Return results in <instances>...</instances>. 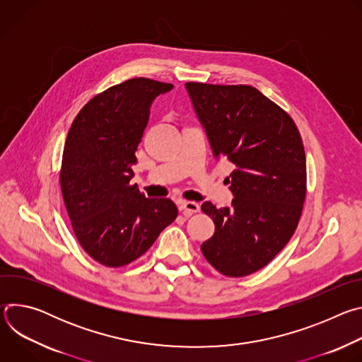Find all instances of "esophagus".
Returning a JSON list of instances; mask_svg holds the SVG:
<instances>
[{"mask_svg":"<svg viewBox=\"0 0 362 362\" xmlns=\"http://www.w3.org/2000/svg\"><path fill=\"white\" fill-rule=\"evenodd\" d=\"M179 211L183 216H192L193 214H197L200 211V206L196 202H182L179 204Z\"/></svg>","mask_w":362,"mask_h":362,"instance_id":"1","label":"esophagus"}]
</instances>
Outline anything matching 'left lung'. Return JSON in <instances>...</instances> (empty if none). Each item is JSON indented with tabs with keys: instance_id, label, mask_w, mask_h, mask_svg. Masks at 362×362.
Here are the masks:
<instances>
[{
	"instance_id": "obj_1",
	"label": "left lung",
	"mask_w": 362,
	"mask_h": 362,
	"mask_svg": "<svg viewBox=\"0 0 362 362\" xmlns=\"http://www.w3.org/2000/svg\"><path fill=\"white\" fill-rule=\"evenodd\" d=\"M214 156L235 169L226 177L230 208L202 211L215 233L202 243L216 271L239 278L267 267L292 238L306 194V160L291 116L252 86L186 83Z\"/></svg>"
}]
</instances>
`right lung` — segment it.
<instances>
[{
	"label": "right lung",
	"mask_w": 362,
	"mask_h": 362,
	"mask_svg": "<svg viewBox=\"0 0 362 362\" xmlns=\"http://www.w3.org/2000/svg\"><path fill=\"white\" fill-rule=\"evenodd\" d=\"M172 88L130 78L93 97L69 130L60 172L64 203L77 240L105 267L136 261L177 216L170 199H147L130 185L151 103Z\"/></svg>",
	"instance_id": "obj_1"
}]
</instances>
